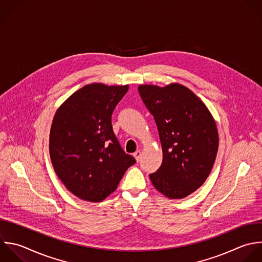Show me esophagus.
Wrapping results in <instances>:
<instances>
[{
    "mask_svg": "<svg viewBox=\"0 0 262 262\" xmlns=\"http://www.w3.org/2000/svg\"><path fill=\"white\" fill-rule=\"evenodd\" d=\"M133 157H134L135 160L138 162V161L140 160V158H141V151H140V150H136V151L133 154Z\"/></svg>",
    "mask_w": 262,
    "mask_h": 262,
    "instance_id": "34e87169",
    "label": "esophagus"
}]
</instances>
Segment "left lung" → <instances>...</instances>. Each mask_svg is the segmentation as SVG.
<instances>
[{"mask_svg":"<svg viewBox=\"0 0 262 262\" xmlns=\"http://www.w3.org/2000/svg\"><path fill=\"white\" fill-rule=\"evenodd\" d=\"M139 95L154 116L163 150L152 185L169 199H182L209 176L218 150L215 121L203 101L180 84L140 85Z\"/></svg>","mask_w":262,"mask_h":262,"instance_id":"left-lung-1","label":"left lung"}]
</instances>
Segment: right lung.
<instances>
[{
  "instance_id": "obj_1",
  "label": "right lung",
  "mask_w": 262,
  "mask_h": 262,
  "mask_svg": "<svg viewBox=\"0 0 262 262\" xmlns=\"http://www.w3.org/2000/svg\"><path fill=\"white\" fill-rule=\"evenodd\" d=\"M128 89L86 85L54 116L49 138L53 168L66 187L84 201H103L136 163L121 147L112 126L113 112Z\"/></svg>"
}]
</instances>
